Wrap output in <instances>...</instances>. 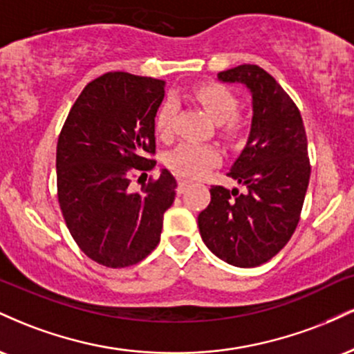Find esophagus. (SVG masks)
I'll return each mask as SVG.
<instances>
[{"instance_id":"34e87169","label":"esophagus","mask_w":354,"mask_h":354,"mask_svg":"<svg viewBox=\"0 0 354 354\" xmlns=\"http://www.w3.org/2000/svg\"><path fill=\"white\" fill-rule=\"evenodd\" d=\"M188 185H189L188 180H178V193L181 194L183 191L188 188Z\"/></svg>"}]
</instances>
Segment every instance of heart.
<instances>
[{
	"instance_id": "obj_1",
	"label": "heart",
	"mask_w": 354,
	"mask_h": 354,
	"mask_svg": "<svg viewBox=\"0 0 354 354\" xmlns=\"http://www.w3.org/2000/svg\"><path fill=\"white\" fill-rule=\"evenodd\" d=\"M196 96L211 120L214 123L223 124V131L226 135H238L239 124L234 120V116L238 115V100L234 98L233 93H230L226 88L218 86V84H208V86L198 89ZM176 111L178 103L173 98L166 100V103L158 111L156 129L161 136L166 138L171 135ZM166 161H168L169 168L181 176L200 178L218 165L219 151L213 145L185 141V143L178 145L173 151H169Z\"/></svg>"
}]
</instances>
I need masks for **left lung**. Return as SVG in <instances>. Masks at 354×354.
<instances>
[{"instance_id":"obj_1","label":"left lung","mask_w":354,"mask_h":354,"mask_svg":"<svg viewBox=\"0 0 354 354\" xmlns=\"http://www.w3.org/2000/svg\"><path fill=\"white\" fill-rule=\"evenodd\" d=\"M218 80L251 95L250 135L228 173L246 191L211 186L198 228L219 259L254 268L279 253L298 226L311 173L306 133L293 100L263 68L239 64Z\"/></svg>"}]
</instances>
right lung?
Here are the masks:
<instances>
[{
  "label": "right lung",
  "mask_w": 354,
  "mask_h": 354,
  "mask_svg": "<svg viewBox=\"0 0 354 354\" xmlns=\"http://www.w3.org/2000/svg\"><path fill=\"white\" fill-rule=\"evenodd\" d=\"M165 81L106 73L86 84L73 104L56 148L59 208L73 239L108 268L145 259L160 243L163 214L176 180L161 169L156 181L131 191V174L153 169L154 118Z\"/></svg>",
  "instance_id": "obj_1"
}]
</instances>
